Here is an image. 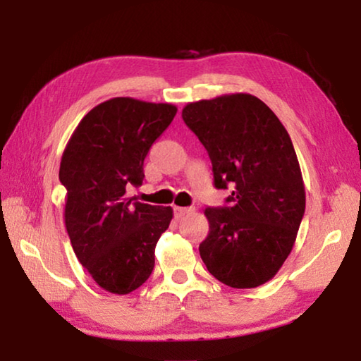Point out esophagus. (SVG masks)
Wrapping results in <instances>:
<instances>
[{"instance_id": "1", "label": "esophagus", "mask_w": 361, "mask_h": 361, "mask_svg": "<svg viewBox=\"0 0 361 361\" xmlns=\"http://www.w3.org/2000/svg\"><path fill=\"white\" fill-rule=\"evenodd\" d=\"M189 212H192V209H188V207H173V213H175L176 218L185 216L186 213H189Z\"/></svg>"}]
</instances>
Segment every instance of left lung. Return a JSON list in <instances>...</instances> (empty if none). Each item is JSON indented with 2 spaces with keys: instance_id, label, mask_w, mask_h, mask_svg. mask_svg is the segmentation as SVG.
Instances as JSON below:
<instances>
[{
  "instance_id": "1",
  "label": "left lung",
  "mask_w": 361,
  "mask_h": 361,
  "mask_svg": "<svg viewBox=\"0 0 361 361\" xmlns=\"http://www.w3.org/2000/svg\"><path fill=\"white\" fill-rule=\"evenodd\" d=\"M183 121L205 146L213 185L234 191L229 207H207L200 258L219 282L256 288L271 280L295 245L305 189L291 138L258 97L221 95L188 103Z\"/></svg>"
}]
</instances>
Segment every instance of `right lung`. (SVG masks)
Wrapping results in <instances>:
<instances>
[{"label": "right lung", "instance_id": "right-lung-1", "mask_svg": "<svg viewBox=\"0 0 361 361\" xmlns=\"http://www.w3.org/2000/svg\"><path fill=\"white\" fill-rule=\"evenodd\" d=\"M175 114L170 103L116 97L84 116L63 151L59 180L71 247L97 285L114 295L149 279L156 243L173 218L172 207L133 202L126 189L143 183L145 157Z\"/></svg>", "mask_w": 361, "mask_h": 361}]
</instances>
